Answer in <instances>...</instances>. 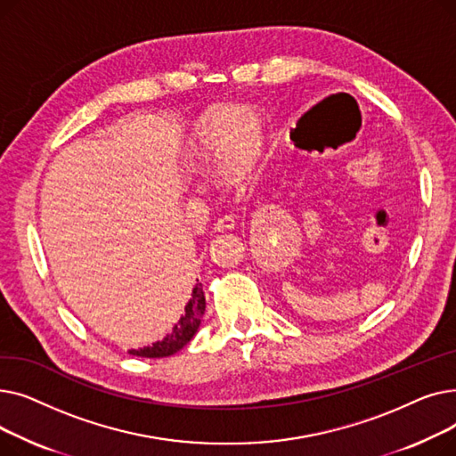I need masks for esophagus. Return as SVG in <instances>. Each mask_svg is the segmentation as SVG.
<instances>
[{
  "label": "esophagus",
  "mask_w": 456,
  "mask_h": 456,
  "mask_svg": "<svg viewBox=\"0 0 456 456\" xmlns=\"http://www.w3.org/2000/svg\"><path fill=\"white\" fill-rule=\"evenodd\" d=\"M234 227H236L234 216L232 214H225V216H222V218L216 220L212 229H214V232H225V231H232Z\"/></svg>",
  "instance_id": "obj_1"
}]
</instances>
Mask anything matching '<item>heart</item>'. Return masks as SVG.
Instances as JSON below:
<instances>
[{
  "label": "heart",
  "instance_id": "obj_1",
  "mask_svg": "<svg viewBox=\"0 0 456 456\" xmlns=\"http://www.w3.org/2000/svg\"><path fill=\"white\" fill-rule=\"evenodd\" d=\"M260 116L248 107L231 112L216 110L203 118L194 138V151L201 162L220 164L229 181L246 177L262 151Z\"/></svg>",
  "mask_w": 456,
  "mask_h": 456
}]
</instances>
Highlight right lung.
<instances>
[{
  "instance_id": "obj_1",
  "label": "right lung",
  "mask_w": 456,
  "mask_h": 456,
  "mask_svg": "<svg viewBox=\"0 0 456 456\" xmlns=\"http://www.w3.org/2000/svg\"><path fill=\"white\" fill-rule=\"evenodd\" d=\"M205 314V294L201 289V282L196 284V289L191 290V299L184 306V314L181 320L174 325L172 332L166 334V337L153 346L142 347V349H131L129 353L134 356L143 358H162V356H172L174 353L181 351L200 329L201 318Z\"/></svg>"
}]
</instances>
